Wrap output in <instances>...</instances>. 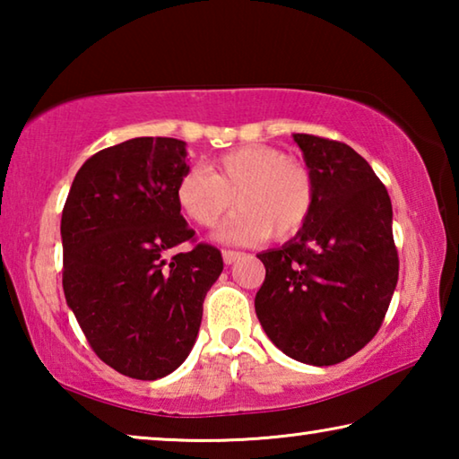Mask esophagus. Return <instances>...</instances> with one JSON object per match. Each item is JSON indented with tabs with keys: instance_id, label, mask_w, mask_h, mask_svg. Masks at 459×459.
<instances>
[{
	"instance_id": "esophagus-1",
	"label": "esophagus",
	"mask_w": 459,
	"mask_h": 459,
	"mask_svg": "<svg viewBox=\"0 0 459 459\" xmlns=\"http://www.w3.org/2000/svg\"><path fill=\"white\" fill-rule=\"evenodd\" d=\"M240 257H243V253H238V251H229V248H224L222 251V259L227 265H232V263L238 261Z\"/></svg>"
}]
</instances>
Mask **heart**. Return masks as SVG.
<instances>
[{"instance_id": "heart-1", "label": "heart", "mask_w": 459, "mask_h": 459, "mask_svg": "<svg viewBox=\"0 0 459 459\" xmlns=\"http://www.w3.org/2000/svg\"><path fill=\"white\" fill-rule=\"evenodd\" d=\"M176 202L200 227H214L230 206H240L216 237L224 243L287 238L314 211L316 186L301 161L271 145L251 143L216 158L211 168H192L176 184Z\"/></svg>"}]
</instances>
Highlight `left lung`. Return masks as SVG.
Segmentation results:
<instances>
[{
    "mask_svg": "<svg viewBox=\"0 0 459 459\" xmlns=\"http://www.w3.org/2000/svg\"><path fill=\"white\" fill-rule=\"evenodd\" d=\"M314 178L316 202L283 247L257 255L255 295L263 330L290 359L332 367L378 332L399 279L393 206L368 161L351 145L293 134Z\"/></svg>",
    "mask_w": 459,
    "mask_h": 459,
    "instance_id": "1",
    "label": "left lung"
}]
</instances>
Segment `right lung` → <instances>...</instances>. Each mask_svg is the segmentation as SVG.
<instances>
[{
    "mask_svg": "<svg viewBox=\"0 0 459 459\" xmlns=\"http://www.w3.org/2000/svg\"><path fill=\"white\" fill-rule=\"evenodd\" d=\"M186 155L174 137L100 150L76 172L62 211L66 304L99 359L131 378H161L188 359L224 267L206 243L169 257L194 243L176 202Z\"/></svg>",
    "mask_w": 459,
    "mask_h": 459,
    "instance_id": "right-lung-1",
    "label": "right lung"
}]
</instances>
